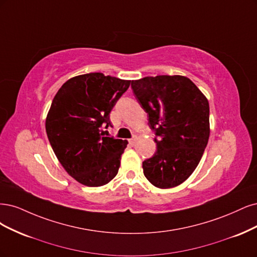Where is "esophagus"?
<instances>
[{"mask_svg":"<svg viewBox=\"0 0 257 257\" xmlns=\"http://www.w3.org/2000/svg\"><path fill=\"white\" fill-rule=\"evenodd\" d=\"M129 144H130L131 146H134V145L136 144V139H135V138L130 139V140H129Z\"/></svg>","mask_w":257,"mask_h":257,"instance_id":"34e87169","label":"esophagus"}]
</instances>
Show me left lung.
I'll use <instances>...</instances> for the list:
<instances>
[{"label":"left lung","mask_w":257,"mask_h":257,"mask_svg":"<svg viewBox=\"0 0 257 257\" xmlns=\"http://www.w3.org/2000/svg\"><path fill=\"white\" fill-rule=\"evenodd\" d=\"M131 88L156 135L157 152L143 162L144 175L157 188L179 186L194 172L208 143V100L183 76L145 77L131 81Z\"/></svg>","instance_id":"8db88e82"}]
</instances>
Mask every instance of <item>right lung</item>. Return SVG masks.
Wrapping results in <instances>:
<instances>
[{
	"mask_svg": "<svg viewBox=\"0 0 257 257\" xmlns=\"http://www.w3.org/2000/svg\"><path fill=\"white\" fill-rule=\"evenodd\" d=\"M131 81L90 72L66 81L54 96L46 118L52 150L78 183L100 187L116 176L126 140L104 137L110 112Z\"/></svg>",
	"mask_w": 257,
	"mask_h": 257,
	"instance_id": "1",
	"label": "right lung"
}]
</instances>
